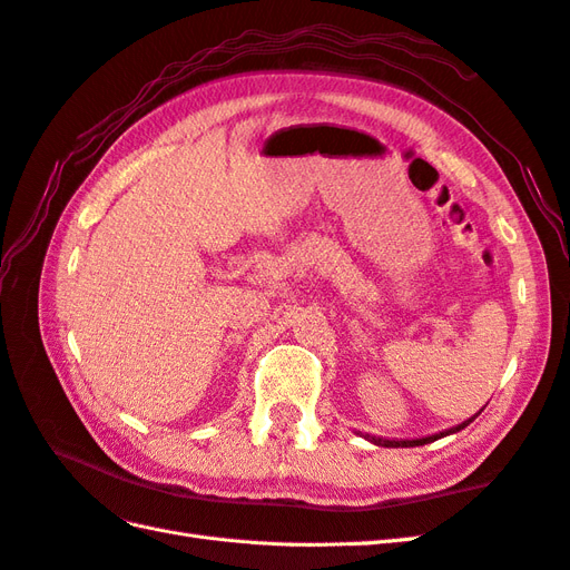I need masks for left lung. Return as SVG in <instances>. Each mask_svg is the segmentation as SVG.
<instances>
[{"label": "left lung", "mask_w": 570, "mask_h": 570, "mask_svg": "<svg viewBox=\"0 0 570 570\" xmlns=\"http://www.w3.org/2000/svg\"><path fill=\"white\" fill-rule=\"evenodd\" d=\"M469 423H471V419L464 421V423H460L456 428H452V430H448V433H456V430L466 428ZM448 433L430 435V438H419V440H382V438H370V442H374V445H382V448H415V445H425V442H433V440H438V438H442V435H448Z\"/></svg>", "instance_id": "8db88e82"}]
</instances>
